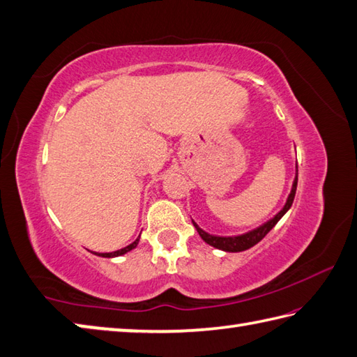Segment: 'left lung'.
<instances>
[{
  "label": "left lung",
  "instance_id": "left-lung-1",
  "mask_svg": "<svg viewBox=\"0 0 357 357\" xmlns=\"http://www.w3.org/2000/svg\"><path fill=\"white\" fill-rule=\"evenodd\" d=\"M298 174V173H297ZM297 174H296V179H294V184H292V190L288 197V201H286L284 207L282 208L280 212H278L274 218L269 220L268 222H264L263 226L257 227L254 230H250L248 234H243L238 236H216V235H211L204 232V230L199 229L197 222H193V226L197 227L198 234L201 235V238L204 240L207 244H211V246L216 248V249H221V250H226V252H241V250H246L249 248L255 246V244L263 240L269 230L274 227L278 220L282 218V216L289 211V207L292 206V202H294V197H296V190H297Z\"/></svg>",
  "mask_w": 357,
  "mask_h": 357
}]
</instances>
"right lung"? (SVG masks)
<instances>
[{
    "instance_id": "obj_1",
    "label": "right lung",
    "mask_w": 357,
    "mask_h": 357,
    "mask_svg": "<svg viewBox=\"0 0 357 357\" xmlns=\"http://www.w3.org/2000/svg\"><path fill=\"white\" fill-rule=\"evenodd\" d=\"M137 243H139V238L136 240V241H132L130 246H127V248H123V249H119V250H114V252H109V254H97V255H100V257H108V258H111V257H119V255H123V254H127V252H130L131 249H135L136 246H137Z\"/></svg>"
}]
</instances>
